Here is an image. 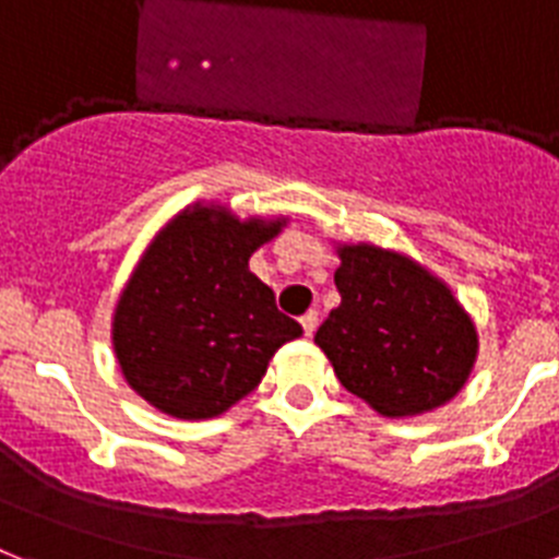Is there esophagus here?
I'll return each mask as SVG.
<instances>
[{
	"label": "esophagus",
	"instance_id": "34e87169",
	"mask_svg": "<svg viewBox=\"0 0 559 559\" xmlns=\"http://www.w3.org/2000/svg\"><path fill=\"white\" fill-rule=\"evenodd\" d=\"M301 326H304V335L312 337V332L318 330V312H312V309H309L307 316H301Z\"/></svg>",
	"mask_w": 559,
	"mask_h": 559
}]
</instances>
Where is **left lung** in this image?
<instances>
[{
  "instance_id": "8db88e82",
  "label": "left lung",
  "mask_w": 559,
  "mask_h": 559,
  "mask_svg": "<svg viewBox=\"0 0 559 559\" xmlns=\"http://www.w3.org/2000/svg\"><path fill=\"white\" fill-rule=\"evenodd\" d=\"M341 304L316 344L337 381L378 415L401 420L447 406L475 369V318L447 281L392 247L335 241Z\"/></svg>"
}]
</instances>
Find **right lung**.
Instances as JSON below:
<instances>
[{"mask_svg": "<svg viewBox=\"0 0 559 559\" xmlns=\"http://www.w3.org/2000/svg\"><path fill=\"white\" fill-rule=\"evenodd\" d=\"M289 215L192 201L150 238L110 318L116 364L135 395L176 420H210L247 397L272 355L301 337L250 255Z\"/></svg>", "mask_w": 559, "mask_h": 559, "instance_id": "right-lung-1", "label": "right lung"}]
</instances>
